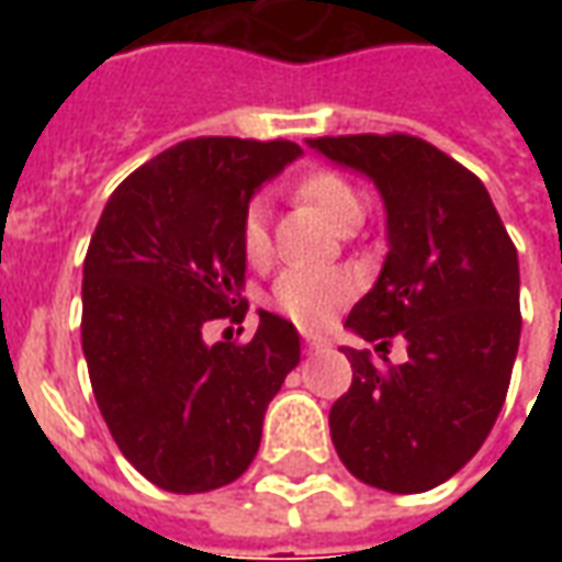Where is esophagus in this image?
I'll return each mask as SVG.
<instances>
[{
	"label": "esophagus",
	"mask_w": 562,
	"mask_h": 562,
	"mask_svg": "<svg viewBox=\"0 0 562 562\" xmlns=\"http://www.w3.org/2000/svg\"><path fill=\"white\" fill-rule=\"evenodd\" d=\"M304 346L310 352H318V349H328V337H318V334H304Z\"/></svg>",
	"instance_id": "1"
}]
</instances>
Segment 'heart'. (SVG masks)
I'll return each mask as SVG.
<instances>
[{"instance_id": "obj_1", "label": "heart", "mask_w": 562, "mask_h": 562, "mask_svg": "<svg viewBox=\"0 0 562 562\" xmlns=\"http://www.w3.org/2000/svg\"><path fill=\"white\" fill-rule=\"evenodd\" d=\"M297 195L325 216L340 232L342 225L361 220L364 204L346 177L337 171H310L297 180ZM237 244L252 268H265L270 261V222L268 207L261 201H249L237 222ZM358 289L349 270L337 268H289L273 285V306L301 328H325Z\"/></svg>"}]
</instances>
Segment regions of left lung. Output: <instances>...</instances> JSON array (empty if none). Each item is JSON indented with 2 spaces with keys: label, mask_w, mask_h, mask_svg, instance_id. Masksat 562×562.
<instances>
[{
  "label": "left lung",
  "mask_w": 562,
  "mask_h": 562,
  "mask_svg": "<svg viewBox=\"0 0 562 562\" xmlns=\"http://www.w3.org/2000/svg\"><path fill=\"white\" fill-rule=\"evenodd\" d=\"M367 173L385 201L389 256L346 328L376 352L407 340L406 366L352 361V389L330 406V439L370 487L422 494L482 448L506 401L520 340L518 249L484 183L413 135L306 140Z\"/></svg>",
  "instance_id": "left-lung-1"
}]
</instances>
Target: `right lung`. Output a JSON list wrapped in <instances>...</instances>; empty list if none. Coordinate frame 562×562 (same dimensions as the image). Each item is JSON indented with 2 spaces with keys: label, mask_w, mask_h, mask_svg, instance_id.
Wrapping results in <instances>:
<instances>
[{
  "label": "right lung",
  "mask_w": 562,
  "mask_h": 562,
  "mask_svg": "<svg viewBox=\"0 0 562 562\" xmlns=\"http://www.w3.org/2000/svg\"><path fill=\"white\" fill-rule=\"evenodd\" d=\"M297 156L292 140H183L128 173L95 225L80 318L92 394L120 451L161 491L240 479L301 361L292 322L265 310L249 342H204L207 322H244L237 222Z\"/></svg>",
  "instance_id": "add662e5"
}]
</instances>
